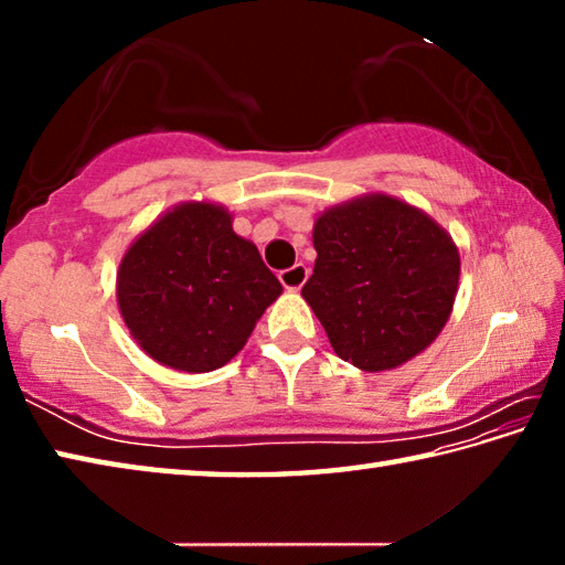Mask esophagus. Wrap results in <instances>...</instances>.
<instances>
[{"label":"esophagus","mask_w":565,"mask_h":565,"mask_svg":"<svg viewBox=\"0 0 565 565\" xmlns=\"http://www.w3.org/2000/svg\"><path fill=\"white\" fill-rule=\"evenodd\" d=\"M279 279H281V284H284V289L299 291L301 286L306 284V279H309V269H306L303 264H296V266H291V269L281 271Z\"/></svg>","instance_id":"34e87169"}]
</instances>
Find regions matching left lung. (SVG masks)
<instances>
[{
    "mask_svg": "<svg viewBox=\"0 0 565 565\" xmlns=\"http://www.w3.org/2000/svg\"><path fill=\"white\" fill-rule=\"evenodd\" d=\"M313 248L301 296L339 359L379 374L418 356L444 331L461 256L451 234L418 206L371 191L323 209Z\"/></svg>",
    "mask_w": 565,
    "mask_h": 565,
    "instance_id": "8db88e82",
    "label": "left lung"
}]
</instances>
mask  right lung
<instances>
[{
    "instance_id": "right-lung-1",
    "label": "right lung",
    "mask_w": 565,
    "mask_h": 565,
    "mask_svg": "<svg viewBox=\"0 0 565 565\" xmlns=\"http://www.w3.org/2000/svg\"><path fill=\"white\" fill-rule=\"evenodd\" d=\"M216 202H181L127 246L117 303L131 339L157 363L206 374L232 361L281 296L254 242Z\"/></svg>"
}]
</instances>
